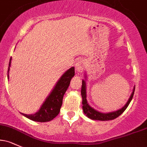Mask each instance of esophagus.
<instances>
[{"label":"esophagus","instance_id":"obj_1","mask_svg":"<svg viewBox=\"0 0 147 147\" xmlns=\"http://www.w3.org/2000/svg\"><path fill=\"white\" fill-rule=\"evenodd\" d=\"M84 63L82 60H79L77 62L75 65V69L77 72H82L84 69Z\"/></svg>","mask_w":147,"mask_h":147}]
</instances>
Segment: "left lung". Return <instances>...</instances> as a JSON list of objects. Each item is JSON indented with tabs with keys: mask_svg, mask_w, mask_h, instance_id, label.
Masks as SVG:
<instances>
[{
	"mask_svg": "<svg viewBox=\"0 0 147 147\" xmlns=\"http://www.w3.org/2000/svg\"><path fill=\"white\" fill-rule=\"evenodd\" d=\"M134 91L135 88L133 89V91L131 94V97L128 101L126 105L124 107L122 108L121 109L118 110L115 112H111L109 113H99L98 111H95V109H92L88 104L86 100V83L85 81H82V90H81V94H82V97L83 100H82V104H83V111L84 114L87 116L88 117L92 119H96V120H101V121H108V120H112V119H115L117 117H119L122 113L126 110V108L129 105L130 102H131V99H133V95H134Z\"/></svg>",
	"mask_w": 147,
	"mask_h": 147,
	"instance_id": "left-lung-1",
	"label": "left lung"
}]
</instances>
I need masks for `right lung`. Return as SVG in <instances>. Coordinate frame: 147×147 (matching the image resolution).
Wrapping results in <instances>:
<instances>
[{"instance_id":"right-lung-1","label":"right lung","mask_w":147,"mask_h":147,"mask_svg":"<svg viewBox=\"0 0 147 147\" xmlns=\"http://www.w3.org/2000/svg\"><path fill=\"white\" fill-rule=\"evenodd\" d=\"M11 59V57L9 60L7 71L8 73H9ZM74 75H75V68L72 67L62 75L55 87L54 88L53 90L52 91L50 95L47 97L46 100L43 103L38 112L34 115L22 114L26 117L29 118L31 120L36 121V122H45L53 119L59 113L60 109L61 107L62 102H63V95L66 92L67 89L70 85V80ZM7 77L9 78L8 75Z\"/></svg>"}]
</instances>
